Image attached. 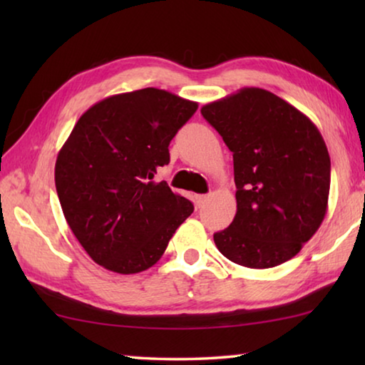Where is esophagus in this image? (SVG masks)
<instances>
[{
	"mask_svg": "<svg viewBox=\"0 0 365 365\" xmlns=\"http://www.w3.org/2000/svg\"><path fill=\"white\" fill-rule=\"evenodd\" d=\"M207 200H209V196H207V195H196V197H195L196 206H197V207L205 206V202H206Z\"/></svg>",
	"mask_w": 365,
	"mask_h": 365,
	"instance_id": "34e87169",
	"label": "esophagus"
}]
</instances>
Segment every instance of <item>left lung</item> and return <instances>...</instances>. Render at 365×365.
Segmentation results:
<instances>
[{
  "label": "left lung",
  "mask_w": 365,
  "mask_h": 365,
  "mask_svg": "<svg viewBox=\"0 0 365 365\" xmlns=\"http://www.w3.org/2000/svg\"><path fill=\"white\" fill-rule=\"evenodd\" d=\"M201 114L233 153L237 214L214 233L232 262L269 269L294 257L329 207L330 156L314 122L262 88H242Z\"/></svg>",
  "instance_id": "obj_1"
}]
</instances>
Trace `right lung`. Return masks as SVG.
Here are the masks:
<instances>
[{
  "instance_id": "1",
  "label": "right lung",
  "mask_w": 365,
  "mask_h": 365,
  "mask_svg": "<svg viewBox=\"0 0 365 365\" xmlns=\"http://www.w3.org/2000/svg\"><path fill=\"white\" fill-rule=\"evenodd\" d=\"M196 109L159 88L114 95L83 113L61 148L54 182L64 217L104 269L123 275L150 269L193 212L187 197L153 178Z\"/></svg>"
}]
</instances>
